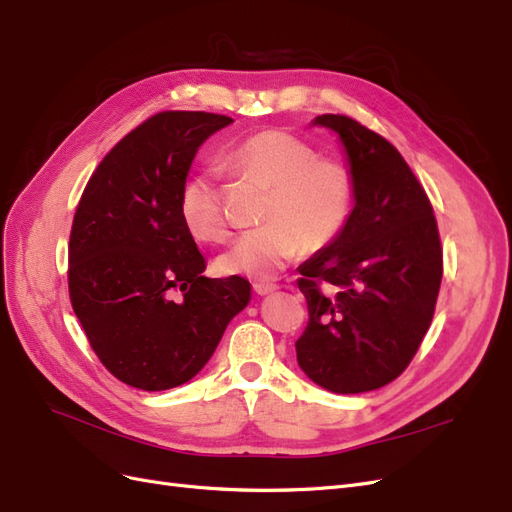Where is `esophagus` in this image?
Here are the masks:
<instances>
[{
    "label": "esophagus",
    "mask_w": 512,
    "mask_h": 512,
    "mask_svg": "<svg viewBox=\"0 0 512 512\" xmlns=\"http://www.w3.org/2000/svg\"><path fill=\"white\" fill-rule=\"evenodd\" d=\"M277 288H280V286L273 284V282H256V284H254V292L260 294V297H265V294L275 292Z\"/></svg>",
    "instance_id": "1"
}]
</instances>
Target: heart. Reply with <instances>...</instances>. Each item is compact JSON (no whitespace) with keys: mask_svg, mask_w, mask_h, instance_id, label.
Returning a JSON list of instances; mask_svg holds the SVG:
<instances>
[{"mask_svg":"<svg viewBox=\"0 0 512 512\" xmlns=\"http://www.w3.org/2000/svg\"><path fill=\"white\" fill-rule=\"evenodd\" d=\"M228 162L237 175L269 185L265 224L245 230L218 258L226 275L271 280L307 250L333 243L344 230L354 200L352 170L322 158L303 138L284 130H260L232 147ZM179 215L190 235L215 243L228 235L224 192L211 170L183 181Z\"/></svg>","mask_w":512,"mask_h":512,"instance_id":"heart-1","label":"heart"}]
</instances>
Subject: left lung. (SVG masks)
Returning <instances> with one entry per match:
<instances>
[{
    "instance_id": "8db88e82",
    "label": "left lung",
    "mask_w": 512,
    "mask_h": 512,
    "mask_svg": "<svg viewBox=\"0 0 512 512\" xmlns=\"http://www.w3.org/2000/svg\"><path fill=\"white\" fill-rule=\"evenodd\" d=\"M348 151L354 209L339 237L301 267L305 374L333 393L380 389L404 374L436 312L442 243L429 196L401 153L346 115H318Z\"/></svg>"
}]
</instances>
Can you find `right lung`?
Listing matches in <instances>:
<instances>
[{
  "mask_svg": "<svg viewBox=\"0 0 512 512\" xmlns=\"http://www.w3.org/2000/svg\"><path fill=\"white\" fill-rule=\"evenodd\" d=\"M232 119L162 111L106 153L76 207L68 290L91 350L134 389L192 380L250 301L239 275L205 277V256L179 215L198 147Z\"/></svg>",
  "mask_w": 512,
  "mask_h": 512,
  "instance_id": "1",
  "label": "right lung"
}]
</instances>
